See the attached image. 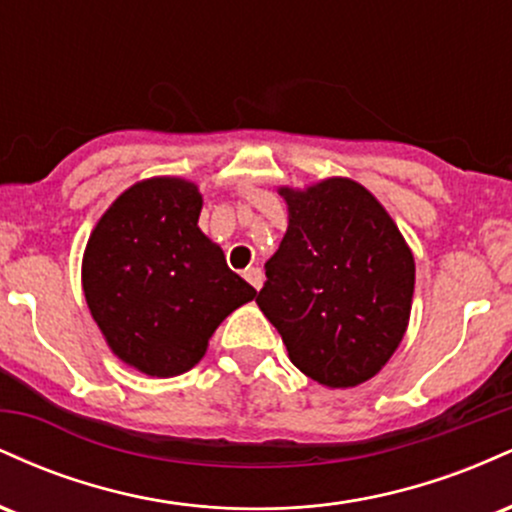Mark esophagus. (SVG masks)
I'll list each match as a JSON object with an SVG mask.
<instances>
[{
  "instance_id": "obj_1",
  "label": "esophagus",
  "mask_w": 512,
  "mask_h": 512,
  "mask_svg": "<svg viewBox=\"0 0 512 512\" xmlns=\"http://www.w3.org/2000/svg\"><path fill=\"white\" fill-rule=\"evenodd\" d=\"M245 279H248V284L252 286V289H257L260 291L262 289V281H264V274H262V269L260 267H248L245 269Z\"/></svg>"
}]
</instances>
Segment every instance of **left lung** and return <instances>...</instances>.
Listing matches in <instances>:
<instances>
[{"mask_svg": "<svg viewBox=\"0 0 512 512\" xmlns=\"http://www.w3.org/2000/svg\"><path fill=\"white\" fill-rule=\"evenodd\" d=\"M279 195L289 228L264 267L257 305L301 373L332 390L366 383L407 332L411 248L361 182L327 178Z\"/></svg>", "mask_w": 512, "mask_h": 512, "instance_id": "8db88e82", "label": "left lung"}]
</instances>
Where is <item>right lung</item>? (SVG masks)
<instances>
[{"label":"right lung","instance_id":"1","mask_svg":"<svg viewBox=\"0 0 512 512\" xmlns=\"http://www.w3.org/2000/svg\"><path fill=\"white\" fill-rule=\"evenodd\" d=\"M202 195L175 175L127 187L81 260L86 305L110 351L151 378L195 368L211 334L257 296L197 226Z\"/></svg>","mask_w":512,"mask_h":512}]
</instances>
